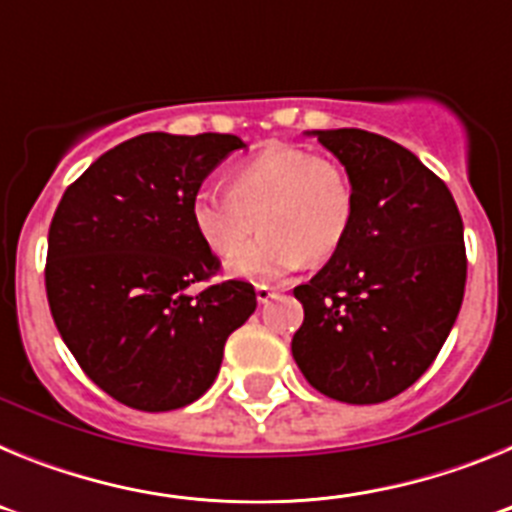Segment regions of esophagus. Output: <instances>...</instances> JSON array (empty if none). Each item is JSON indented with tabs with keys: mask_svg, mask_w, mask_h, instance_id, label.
I'll list each match as a JSON object with an SVG mask.
<instances>
[{
	"mask_svg": "<svg viewBox=\"0 0 512 512\" xmlns=\"http://www.w3.org/2000/svg\"><path fill=\"white\" fill-rule=\"evenodd\" d=\"M279 295L277 287H266V284H256V300L261 302V305H266L269 300H274V297Z\"/></svg>",
	"mask_w": 512,
	"mask_h": 512,
	"instance_id": "esophagus-1",
	"label": "esophagus"
}]
</instances>
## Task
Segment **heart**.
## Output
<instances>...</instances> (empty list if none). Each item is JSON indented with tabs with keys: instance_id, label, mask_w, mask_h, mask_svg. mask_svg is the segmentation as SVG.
Wrapping results in <instances>:
<instances>
[{
	"instance_id": "1",
	"label": "heart",
	"mask_w": 512,
	"mask_h": 512,
	"mask_svg": "<svg viewBox=\"0 0 512 512\" xmlns=\"http://www.w3.org/2000/svg\"><path fill=\"white\" fill-rule=\"evenodd\" d=\"M354 179L336 158L300 146H266L235 164L225 192H197L189 220L202 246L230 259L253 227L262 235L230 261V274L277 282L302 261L330 259L351 233Z\"/></svg>"
}]
</instances>
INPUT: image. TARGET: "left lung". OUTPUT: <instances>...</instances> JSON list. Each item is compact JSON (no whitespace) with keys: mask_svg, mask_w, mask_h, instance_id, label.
Instances as JSON below:
<instances>
[{"mask_svg":"<svg viewBox=\"0 0 512 512\" xmlns=\"http://www.w3.org/2000/svg\"><path fill=\"white\" fill-rule=\"evenodd\" d=\"M318 140L354 179L356 215L295 287L305 320L292 356L325 397L374 405L418 382L449 336L467 284L464 225L443 179L395 140L356 128Z\"/></svg>","mask_w":512,"mask_h":512,"instance_id":"8db88e82","label":"left lung"}]
</instances>
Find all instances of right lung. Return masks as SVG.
I'll list each match as a JSON object with an SVG mask.
<instances>
[{"instance_id": "right-lung-1", "label": "right lung", "mask_w": 512, "mask_h": 512, "mask_svg": "<svg viewBox=\"0 0 512 512\" xmlns=\"http://www.w3.org/2000/svg\"><path fill=\"white\" fill-rule=\"evenodd\" d=\"M241 138L143 133L69 184L48 230L45 295L89 379L143 413L184 408L210 390L225 341L256 310L253 284L197 282L220 259L197 238L189 205Z\"/></svg>"}]
</instances>
